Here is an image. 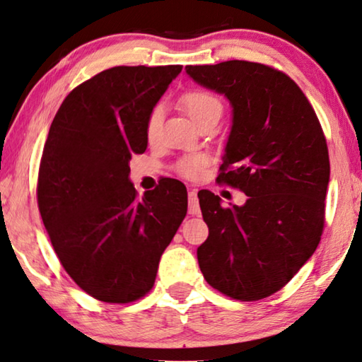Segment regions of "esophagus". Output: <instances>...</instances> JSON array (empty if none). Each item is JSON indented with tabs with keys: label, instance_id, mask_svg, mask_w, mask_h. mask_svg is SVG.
Instances as JSON below:
<instances>
[{
	"label": "esophagus",
	"instance_id": "obj_1",
	"mask_svg": "<svg viewBox=\"0 0 362 362\" xmlns=\"http://www.w3.org/2000/svg\"><path fill=\"white\" fill-rule=\"evenodd\" d=\"M189 213H191V215H200V205L195 189L189 191Z\"/></svg>",
	"mask_w": 362,
	"mask_h": 362
}]
</instances>
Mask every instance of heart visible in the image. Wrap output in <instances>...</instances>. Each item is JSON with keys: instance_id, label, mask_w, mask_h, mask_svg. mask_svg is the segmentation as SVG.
Instances as JSON below:
<instances>
[{"instance_id": "obj_1", "label": "heart", "mask_w": 362, "mask_h": 362, "mask_svg": "<svg viewBox=\"0 0 362 362\" xmlns=\"http://www.w3.org/2000/svg\"><path fill=\"white\" fill-rule=\"evenodd\" d=\"M181 107L185 109L186 114L194 123H197L202 118L209 115H221V103L220 99L213 96V94L200 90H194L186 93L181 98ZM163 122V109L157 105L151 110L149 117L146 122V136L149 141H156L158 138L160 128H162ZM204 158L202 157H191L186 158L185 162L180 165V171L187 177H195L200 175L202 170Z\"/></svg>"}]
</instances>
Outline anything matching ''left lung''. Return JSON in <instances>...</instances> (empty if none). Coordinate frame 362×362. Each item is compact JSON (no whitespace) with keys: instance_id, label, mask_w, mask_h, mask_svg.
<instances>
[{"instance_id":"obj_1","label":"left lung","mask_w":362,"mask_h":362,"mask_svg":"<svg viewBox=\"0 0 362 362\" xmlns=\"http://www.w3.org/2000/svg\"><path fill=\"white\" fill-rule=\"evenodd\" d=\"M197 85L233 109L221 182L245 192L223 206L199 192L209 239L197 248L205 281L230 298L269 297L297 274L321 240L330 163L322 128L297 83L268 65H187Z\"/></svg>"}]
</instances>
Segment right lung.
<instances>
[{
	"label": "right lung",
	"mask_w": 362,
	"mask_h": 362,
	"mask_svg": "<svg viewBox=\"0 0 362 362\" xmlns=\"http://www.w3.org/2000/svg\"><path fill=\"white\" fill-rule=\"evenodd\" d=\"M182 65L112 67L64 99L43 149L38 209L64 269L107 303L149 292L160 257L187 211V191L167 180L142 199L129 181L147 149L146 122Z\"/></svg>",
	"instance_id": "1"
}]
</instances>
